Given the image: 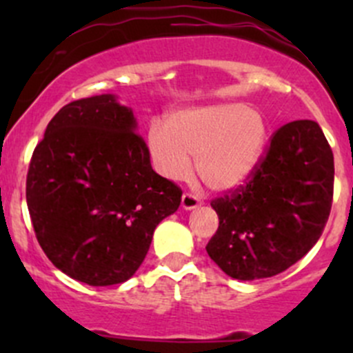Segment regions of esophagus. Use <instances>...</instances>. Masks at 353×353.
Returning a JSON list of instances; mask_svg holds the SVG:
<instances>
[{"label": "esophagus", "mask_w": 353, "mask_h": 353, "mask_svg": "<svg viewBox=\"0 0 353 353\" xmlns=\"http://www.w3.org/2000/svg\"><path fill=\"white\" fill-rule=\"evenodd\" d=\"M181 206H183L184 210L198 208V206H201V199L193 193H184L183 198H181Z\"/></svg>", "instance_id": "esophagus-1"}]
</instances>
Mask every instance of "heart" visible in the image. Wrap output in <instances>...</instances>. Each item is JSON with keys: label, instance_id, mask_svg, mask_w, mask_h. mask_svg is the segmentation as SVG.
<instances>
[{"label": "heart", "instance_id": "b5f03b06", "mask_svg": "<svg viewBox=\"0 0 353 353\" xmlns=\"http://www.w3.org/2000/svg\"><path fill=\"white\" fill-rule=\"evenodd\" d=\"M268 128L259 110L244 104H212L174 110L150 124L147 148L163 177L181 181L196 157L199 179L212 190H232L254 170Z\"/></svg>", "mask_w": 353, "mask_h": 353}]
</instances>
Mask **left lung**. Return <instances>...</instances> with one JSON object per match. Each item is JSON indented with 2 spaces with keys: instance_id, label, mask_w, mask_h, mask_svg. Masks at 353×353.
Wrapping results in <instances>:
<instances>
[{
  "instance_id": "left-lung-1",
  "label": "left lung",
  "mask_w": 353,
  "mask_h": 353,
  "mask_svg": "<svg viewBox=\"0 0 353 353\" xmlns=\"http://www.w3.org/2000/svg\"><path fill=\"white\" fill-rule=\"evenodd\" d=\"M333 181V152L319 124H285L270 138L245 183L212 201L219 229L206 252L237 280L285 272L321 237Z\"/></svg>"
}]
</instances>
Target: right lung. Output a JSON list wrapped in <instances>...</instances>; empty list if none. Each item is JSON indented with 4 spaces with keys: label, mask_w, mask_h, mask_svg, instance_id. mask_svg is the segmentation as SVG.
Listing matches in <instances>:
<instances>
[{
    "label": "right lung",
    "mask_w": 353,
    "mask_h": 353,
    "mask_svg": "<svg viewBox=\"0 0 353 353\" xmlns=\"http://www.w3.org/2000/svg\"><path fill=\"white\" fill-rule=\"evenodd\" d=\"M183 191L159 176L133 110L110 94L70 102L32 154L27 206L52 265L94 287L123 283Z\"/></svg>",
    "instance_id": "1"
}]
</instances>
